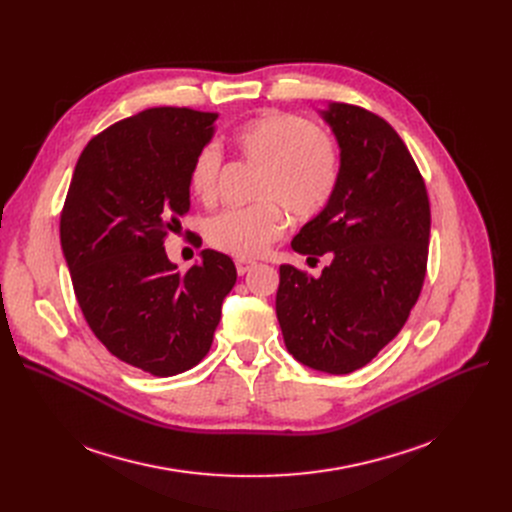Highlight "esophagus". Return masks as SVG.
Wrapping results in <instances>:
<instances>
[{
	"instance_id": "1",
	"label": "esophagus",
	"mask_w": 512,
	"mask_h": 512,
	"mask_svg": "<svg viewBox=\"0 0 512 512\" xmlns=\"http://www.w3.org/2000/svg\"><path fill=\"white\" fill-rule=\"evenodd\" d=\"M234 263H236V272H238V276H245L247 272H251L253 267H255V261H251V259H236Z\"/></svg>"
}]
</instances>
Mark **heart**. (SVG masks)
I'll list each match as a JSON object with an SVG mask.
<instances>
[{"instance_id":"heart-1","label":"heart","mask_w":512,"mask_h":512,"mask_svg":"<svg viewBox=\"0 0 512 512\" xmlns=\"http://www.w3.org/2000/svg\"><path fill=\"white\" fill-rule=\"evenodd\" d=\"M236 153L257 166L253 199L240 209H224L205 222L213 249L247 259L261 255L284 232V211L311 220L328 207L340 178L338 149L326 132L301 116L263 112L230 132ZM222 155L215 145L201 147L188 166V191L211 205L218 197Z\"/></svg>"}]
</instances>
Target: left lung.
Wrapping results in <instances>:
<instances>
[{
	"label": "left lung",
	"instance_id": "8db88e82",
	"mask_svg": "<svg viewBox=\"0 0 512 512\" xmlns=\"http://www.w3.org/2000/svg\"><path fill=\"white\" fill-rule=\"evenodd\" d=\"M321 116L340 147V178L292 249L332 261L319 278L280 265L276 313L294 359L344 375L365 367L409 319L432 213L417 164L384 118L348 103H330Z\"/></svg>",
	"mask_w": 512,
	"mask_h": 512
}]
</instances>
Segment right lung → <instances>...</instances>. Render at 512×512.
Wrapping results in <instances>:
<instances>
[{
  "instance_id": "right-lung-1",
  "label": "right lung",
  "mask_w": 512,
  "mask_h": 512,
  "mask_svg": "<svg viewBox=\"0 0 512 512\" xmlns=\"http://www.w3.org/2000/svg\"><path fill=\"white\" fill-rule=\"evenodd\" d=\"M215 118L151 107L105 128L80 153L62 209V251L89 328L114 357L157 378L209 353L236 282L224 253L205 249L180 274L164 249L191 209L188 166Z\"/></svg>"
}]
</instances>
